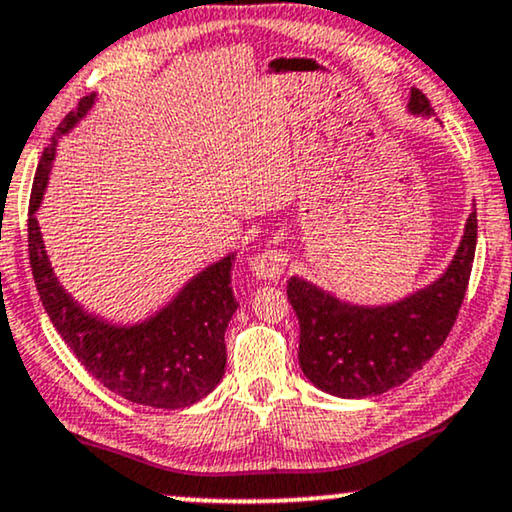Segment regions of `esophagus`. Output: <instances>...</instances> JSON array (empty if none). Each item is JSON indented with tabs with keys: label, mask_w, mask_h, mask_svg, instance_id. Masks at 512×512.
Masks as SVG:
<instances>
[{
	"label": "esophagus",
	"mask_w": 512,
	"mask_h": 512,
	"mask_svg": "<svg viewBox=\"0 0 512 512\" xmlns=\"http://www.w3.org/2000/svg\"><path fill=\"white\" fill-rule=\"evenodd\" d=\"M288 264V255L281 250H264L250 260V271L257 281H276Z\"/></svg>",
	"instance_id": "esophagus-1"
}]
</instances>
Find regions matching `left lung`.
<instances>
[{
    "mask_svg": "<svg viewBox=\"0 0 512 512\" xmlns=\"http://www.w3.org/2000/svg\"><path fill=\"white\" fill-rule=\"evenodd\" d=\"M406 111L430 118L432 106L411 89ZM477 245V215L465 219L449 267L428 286L394 302L359 304L302 276H290L288 300L300 321L302 373L342 399L383 394L411 378L444 345L461 309Z\"/></svg>",
    "mask_w": 512,
    "mask_h": 512,
    "instance_id": "1",
    "label": "left lung"
}]
</instances>
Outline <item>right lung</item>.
I'll return each mask as SVG.
<instances>
[{
  "instance_id": "obj_1",
  "label": "right lung",
  "mask_w": 512,
  "mask_h": 512,
  "mask_svg": "<svg viewBox=\"0 0 512 512\" xmlns=\"http://www.w3.org/2000/svg\"><path fill=\"white\" fill-rule=\"evenodd\" d=\"M94 101L96 94L84 96L80 106L63 118L37 165L28 215L32 276L58 335L103 387L151 409H184L208 397L224 378V333L238 309L231 290L236 255L229 252L200 269L163 307L132 323H115L89 312L61 286L44 250L37 210L47 191L58 141L87 118Z\"/></svg>"
}]
</instances>
